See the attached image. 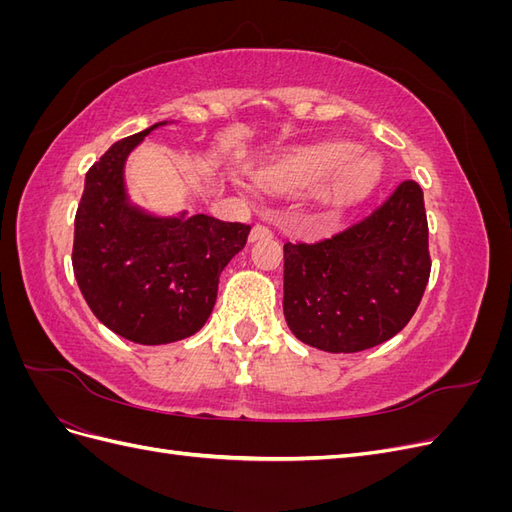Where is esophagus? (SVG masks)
<instances>
[{
    "label": "esophagus",
    "instance_id": "obj_1",
    "mask_svg": "<svg viewBox=\"0 0 512 512\" xmlns=\"http://www.w3.org/2000/svg\"><path fill=\"white\" fill-rule=\"evenodd\" d=\"M271 237H273V232H271L267 226H262V224H256V226L250 230V243L265 241V239H271Z\"/></svg>",
    "mask_w": 512,
    "mask_h": 512
}]
</instances>
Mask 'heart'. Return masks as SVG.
Wrapping results in <instances>:
<instances>
[{
	"label": "heart",
	"mask_w": 512,
	"mask_h": 512,
	"mask_svg": "<svg viewBox=\"0 0 512 512\" xmlns=\"http://www.w3.org/2000/svg\"><path fill=\"white\" fill-rule=\"evenodd\" d=\"M380 160L350 143H324L294 149L258 170L262 190L280 196L318 192L320 203L333 211L352 209L380 181Z\"/></svg>",
	"instance_id": "heart-1"
}]
</instances>
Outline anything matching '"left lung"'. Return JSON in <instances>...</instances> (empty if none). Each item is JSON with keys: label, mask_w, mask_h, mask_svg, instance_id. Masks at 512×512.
Masks as SVG:
<instances>
[{"label": "left lung", "mask_w": 512, "mask_h": 512, "mask_svg": "<svg viewBox=\"0 0 512 512\" xmlns=\"http://www.w3.org/2000/svg\"><path fill=\"white\" fill-rule=\"evenodd\" d=\"M421 185L404 181L363 220L316 243L284 245V318L324 352H361L397 335L429 280Z\"/></svg>", "instance_id": "8db88e82"}]
</instances>
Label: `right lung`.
Segmentation results:
<instances>
[{
  "label": "right lung",
  "mask_w": 512,
  "mask_h": 512,
  "mask_svg": "<svg viewBox=\"0 0 512 512\" xmlns=\"http://www.w3.org/2000/svg\"><path fill=\"white\" fill-rule=\"evenodd\" d=\"M117 141L89 168L74 220L76 284L104 327L141 346L173 344L205 327L220 275L250 226L211 215H156L128 194L130 153L160 126Z\"/></svg>",
  "instance_id": "1"
}]
</instances>
